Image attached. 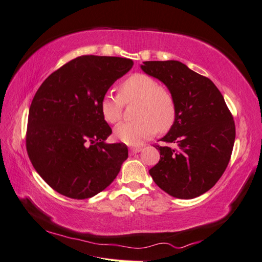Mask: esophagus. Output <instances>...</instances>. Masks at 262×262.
<instances>
[{"label": "esophagus", "mask_w": 262, "mask_h": 262, "mask_svg": "<svg viewBox=\"0 0 262 262\" xmlns=\"http://www.w3.org/2000/svg\"><path fill=\"white\" fill-rule=\"evenodd\" d=\"M142 151V147H130L129 148V152L132 154H136V153H140Z\"/></svg>", "instance_id": "1"}]
</instances>
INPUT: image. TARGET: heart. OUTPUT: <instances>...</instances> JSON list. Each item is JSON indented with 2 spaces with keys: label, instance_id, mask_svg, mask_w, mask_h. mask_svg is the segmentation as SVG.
Wrapping results in <instances>:
<instances>
[{
  "label": "heart",
  "instance_id": "b5f03b06",
  "mask_svg": "<svg viewBox=\"0 0 262 262\" xmlns=\"http://www.w3.org/2000/svg\"><path fill=\"white\" fill-rule=\"evenodd\" d=\"M118 96L105 93L100 100V113L109 124L118 122L125 103L137 101L135 120L121 122L116 127L115 136L128 145H138L152 137L158 130L168 132L177 118V104L173 94L159 84L153 76L134 73L117 86Z\"/></svg>",
  "mask_w": 262,
  "mask_h": 262
}]
</instances>
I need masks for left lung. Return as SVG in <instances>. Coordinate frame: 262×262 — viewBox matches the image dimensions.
<instances>
[{
  "mask_svg": "<svg viewBox=\"0 0 262 262\" xmlns=\"http://www.w3.org/2000/svg\"><path fill=\"white\" fill-rule=\"evenodd\" d=\"M142 70L162 81L177 104L174 124L160 140L164 145L154 146L161 157L149 174L172 197H198L215 186L230 162L235 141L232 113L208 77L178 60L144 62Z\"/></svg>",
  "mask_w": 262,
  "mask_h": 262,
  "instance_id": "obj_1",
  "label": "left lung"
}]
</instances>
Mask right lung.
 Returning <instances> with one entry per match:
<instances>
[{
	"instance_id": "right-lung-1",
	"label": "right lung",
	"mask_w": 262,
	"mask_h": 262,
	"mask_svg": "<svg viewBox=\"0 0 262 262\" xmlns=\"http://www.w3.org/2000/svg\"><path fill=\"white\" fill-rule=\"evenodd\" d=\"M134 62L80 56L49 75L29 109L26 147L33 168L63 196L86 199L104 190L128 158L124 143L105 144L113 133L100 100Z\"/></svg>"
}]
</instances>
